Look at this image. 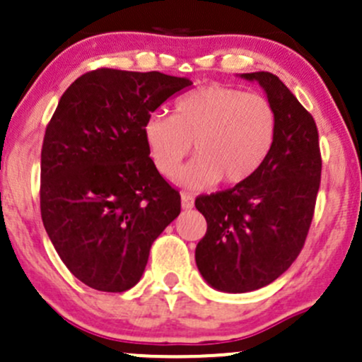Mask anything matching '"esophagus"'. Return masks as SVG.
Listing matches in <instances>:
<instances>
[{
  "instance_id": "1",
  "label": "esophagus",
  "mask_w": 362,
  "mask_h": 362,
  "mask_svg": "<svg viewBox=\"0 0 362 362\" xmlns=\"http://www.w3.org/2000/svg\"><path fill=\"white\" fill-rule=\"evenodd\" d=\"M182 207L184 209H192L194 207V197L190 194H182Z\"/></svg>"
}]
</instances>
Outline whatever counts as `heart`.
<instances>
[{"instance_id": "b5f03b06", "label": "heart", "mask_w": 362, "mask_h": 362, "mask_svg": "<svg viewBox=\"0 0 362 362\" xmlns=\"http://www.w3.org/2000/svg\"><path fill=\"white\" fill-rule=\"evenodd\" d=\"M279 117L260 93L209 83L187 91L173 103L172 117L151 115L143 136L158 172L172 178L194 143L195 160L180 175L194 189L242 185L257 175L277 139Z\"/></svg>"}]
</instances>
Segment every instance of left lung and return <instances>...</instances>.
I'll use <instances>...</instances> for the list:
<instances>
[{"instance_id":"1","label":"left lung","mask_w":362,"mask_h":362,"mask_svg":"<svg viewBox=\"0 0 362 362\" xmlns=\"http://www.w3.org/2000/svg\"><path fill=\"white\" fill-rule=\"evenodd\" d=\"M243 78L260 83L276 107L279 129L255 177L195 199L207 223L195 264L224 293L260 289L288 271L305 247L322 178L313 115L276 74L257 71Z\"/></svg>"}]
</instances>
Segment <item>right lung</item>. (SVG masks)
<instances>
[{
  "instance_id": "add662e5",
  "label": "right lung",
  "mask_w": 362,
  "mask_h": 362,
  "mask_svg": "<svg viewBox=\"0 0 362 362\" xmlns=\"http://www.w3.org/2000/svg\"><path fill=\"white\" fill-rule=\"evenodd\" d=\"M187 78L98 68L62 93L40 153V216L57 255L90 288L138 284L180 192L149 158L143 127Z\"/></svg>"
}]
</instances>
